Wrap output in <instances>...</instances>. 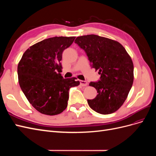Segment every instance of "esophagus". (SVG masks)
Listing matches in <instances>:
<instances>
[{
	"mask_svg": "<svg viewBox=\"0 0 156 156\" xmlns=\"http://www.w3.org/2000/svg\"><path fill=\"white\" fill-rule=\"evenodd\" d=\"M80 84L83 87H85L88 84V83L85 81H82V80H81V81H80Z\"/></svg>",
	"mask_w": 156,
	"mask_h": 156,
	"instance_id": "34e87169",
	"label": "esophagus"
}]
</instances>
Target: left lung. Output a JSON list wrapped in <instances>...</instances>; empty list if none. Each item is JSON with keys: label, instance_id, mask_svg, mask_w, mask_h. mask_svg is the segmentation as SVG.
I'll return each mask as SVG.
<instances>
[{"label": "left lung", "instance_id": "obj_1", "mask_svg": "<svg viewBox=\"0 0 156 156\" xmlns=\"http://www.w3.org/2000/svg\"><path fill=\"white\" fill-rule=\"evenodd\" d=\"M85 52L92 68L99 70L100 80L90 82L98 95L87 100L92 110L108 115L123 105L133 83V64L119 42L95 34L77 37L75 40Z\"/></svg>", "mask_w": 156, "mask_h": 156}]
</instances>
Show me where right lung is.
Listing matches in <instances>:
<instances>
[{
	"label": "right lung",
	"mask_w": 156,
	"mask_h": 156,
	"mask_svg": "<svg viewBox=\"0 0 156 156\" xmlns=\"http://www.w3.org/2000/svg\"><path fill=\"white\" fill-rule=\"evenodd\" d=\"M75 37H53L30 47L17 66L19 83L30 104L42 114L56 115L68 106L69 89L77 78L64 79L60 72L64 50Z\"/></svg>",
	"instance_id": "right-lung-1"
}]
</instances>
